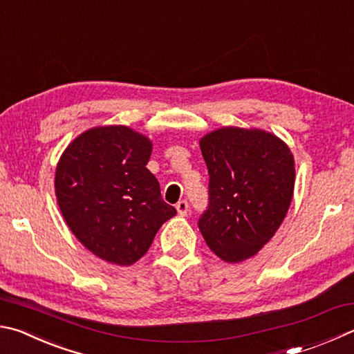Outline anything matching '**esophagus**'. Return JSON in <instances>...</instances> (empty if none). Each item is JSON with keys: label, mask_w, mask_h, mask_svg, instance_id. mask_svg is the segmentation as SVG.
<instances>
[{"label": "esophagus", "mask_w": 354, "mask_h": 354, "mask_svg": "<svg viewBox=\"0 0 354 354\" xmlns=\"http://www.w3.org/2000/svg\"><path fill=\"white\" fill-rule=\"evenodd\" d=\"M176 210H178V214L181 215V216H185L187 215V212H189V203L187 201H179L178 204H176Z\"/></svg>", "instance_id": "34e87169"}]
</instances>
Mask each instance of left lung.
<instances>
[{"label":"left lung","mask_w":354,"mask_h":354,"mask_svg":"<svg viewBox=\"0 0 354 354\" xmlns=\"http://www.w3.org/2000/svg\"><path fill=\"white\" fill-rule=\"evenodd\" d=\"M209 170V207L198 226L226 263L254 257L283 223L294 195L292 151L260 128L223 127L199 139Z\"/></svg>","instance_id":"1"}]
</instances>
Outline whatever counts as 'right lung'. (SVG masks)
Segmentation results:
<instances>
[{
	"label": "right lung",
	"instance_id": "obj_1",
	"mask_svg": "<svg viewBox=\"0 0 354 354\" xmlns=\"http://www.w3.org/2000/svg\"><path fill=\"white\" fill-rule=\"evenodd\" d=\"M153 142L125 125L79 134L57 162L55 196L71 232L108 263L130 266L142 257L176 209L160 196L147 169Z\"/></svg>",
	"mask_w": 354,
	"mask_h": 354
}]
</instances>
